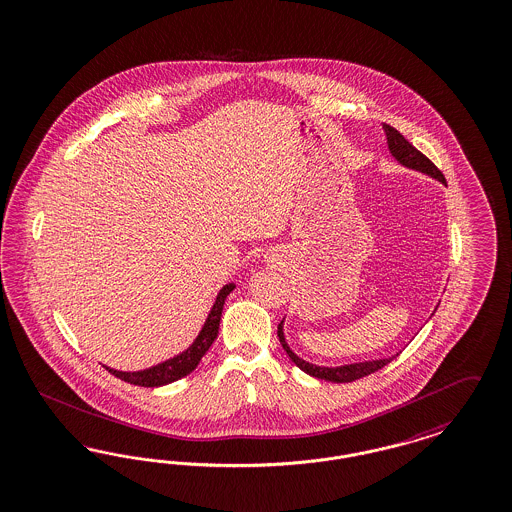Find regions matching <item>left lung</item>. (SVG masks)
<instances>
[{
    "instance_id": "8db88e82",
    "label": "left lung",
    "mask_w": 512,
    "mask_h": 512,
    "mask_svg": "<svg viewBox=\"0 0 512 512\" xmlns=\"http://www.w3.org/2000/svg\"><path fill=\"white\" fill-rule=\"evenodd\" d=\"M382 130H384L386 139H388V149H390V153H392V156H394L400 164L407 166V168H413V170H419V172L428 174V176H432V178L440 179L442 183H445L444 174L434 166V162H432L430 158H426L421 151H417L396 128H392L390 124H382ZM277 336H279V342H281L283 350L287 352V356L292 359V363H294L296 367H300L304 373H308V375H312V377L321 378V380H329V382H354L357 378L367 377V375L375 373L378 369H382L384 365H388V363L396 357L375 359V361H363V363H352V365H342V367H319V365H313V363H308V361L300 359V357L296 356V354L290 350L289 344H287V340H285V334H283V321H281L279 327H277Z\"/></svg>"
}]
</instances>
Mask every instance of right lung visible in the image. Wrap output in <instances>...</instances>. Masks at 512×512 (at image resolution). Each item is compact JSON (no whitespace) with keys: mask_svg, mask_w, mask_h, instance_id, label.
I'll return each mask as SVG.
<instances>
[{"mask_svg":"<svg viewBox=\"0 0 512 512\" xmlns=\"http://www.w3.org/2000/svg\"><path fill=\"white\" fill-rule=\"evenodd\" d=\"M233 289H235V285L229 283V285H225L220 290V294L216 296V302H214L212 310L208 313V319H206V323H204L199 336L179 356L166 359V361L158 363L155 367H149V369H143V371H134V373L116 371V369H109V367H105V369L112 373L114 377L124 380V382H130V384H135V386H145V388L164 386V384H170V382L179 380V378L187 377L191 371L197 369L200 359L208 352L212 342L216 340L218 329H220V319H222L223 304H225V298L229 296V292Z\"/></svg>","mask_w":512,"mask_h":512,"instance_id":"1","label":"right lung"}]
</instances>
